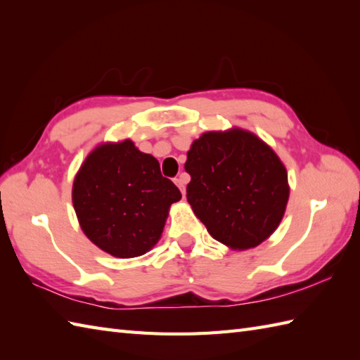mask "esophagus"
<instances>
[{"instance_id": "34e87169", "label": "esophagus", "mask_w": 360, "mask_h": 360, "mask_svg": "<svg viewBox=\"0 0 360 360\" xmlns=\"http://www.w3.org/2000/svg\"><path fill=\"white\" fill-rule=\"evenodd\" d=\"M174 184L179 187L182 196H186V184H187V179H186V174H181L179 178L174 179Z\"/></svg>"}]
</instances>
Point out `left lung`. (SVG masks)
<instances>
[{
    "label": "left lung",
    "instance_id": "obj_1",
    "mask_svg": "<svg viewBox=\"0 0 360 360\" xmlns=\"http://www.w3.org/2000/svg\"><path fill=\"white\" fill-rule=\"evenodd\" d=\"M187 201L217 241L250 249L269 236L285 213L288 173L255 134L205 133L187 153Z\"/></svg>",
    "mask_w": 360,
    "mask_h": 360
}]
</instances>
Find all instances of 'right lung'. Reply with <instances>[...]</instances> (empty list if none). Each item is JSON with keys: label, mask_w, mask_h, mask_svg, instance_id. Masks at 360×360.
I'll return each instance as SVG.
<instances>
[{"label": "right lung", "mask_w": 360, "mask_h": 360, "mask_svg": "<svg viewBox=\"0 0 360 360\" xmlns=\"http://www.w3.org/2000/svg\"><path fill=\"white\" fill-rule=\"evenodd\" d=\"M181 192L158 160L131 141L97 147L75 176L72 202L96 246L119 258L143 255L160 238Z\"/></svg>", "instance_id": "right-lung-1"}]
</instances>
